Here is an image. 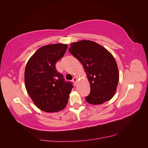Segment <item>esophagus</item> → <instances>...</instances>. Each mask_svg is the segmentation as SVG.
Segmentation results:
<instances>
[{"mask_svg":"<svg viewBox=\"0 0 148 148\" xmlns=\"http://www.w3.org/2000/svg\"><path fill=\"white\" fill-rule=\"evenodd\" d=\"M72 82H73V83L75 84H76V83H77V78H73V79H72Z\"/></svg>","mask_w":148,"mask_h":148,"instance_id":"obj_1","label":"esophagus"}]
</instances>
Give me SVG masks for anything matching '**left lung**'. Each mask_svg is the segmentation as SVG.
I'll use <instances>...</instances> for the list:
<instances>
[{
    "label": "left lung",
    "mask_w": 148,
    "mask_h": 148,
    "mask_svg": "<svg viewBox=\"0 0 148 148\" xmlns=\"http://www.w3.org/2000/svg\"><path fill=\"white\" fill-rule=\"evenodd\" d=\"M69 51L83 65L90 84L91 91L86 101L99 105L110 100L119 79L113 56L102 46L88 40L71 43Z\"/></svg>",
    "instance_id": "1"
}]
</instances>
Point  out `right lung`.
I'll return each instance as SVG.
<instances>
[{"label": "right lung", "mask_w": 148, "mask_h": 148, "mask_svg": "<svg viewBox=\"0 0 148 148\" xmlns=\"http://www.w3.org/2000/svg\"><path fill=\"white\" fill-rule=\"evenodd\" d=\"M67 44H54L39 48L27 62L25 71L26 91L34 104L46 112L63 110L73 88L56 70V64L65 54Z\"/></svg>", "instance_id": "1"}]
</instances>
